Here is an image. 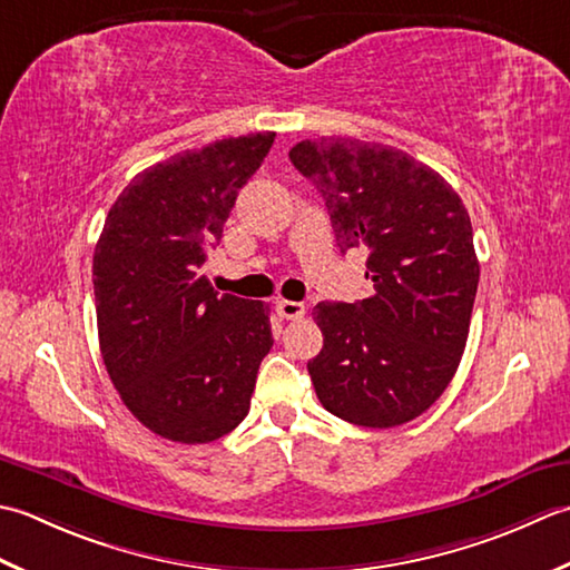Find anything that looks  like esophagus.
Instances as JSON below:
<instances>
[{
	"mask_svg": "<svg viewBox=\"0 0 570 570\" xmlns=\"http://www.w3.org/2000/svg\"><path fill=\"white\" fill-rule=\"evenodd\" d=\"M277 315L283 320H302L305 317V305L302 302H293V299H277Z\"/></svg>",
	"mask_w": 570,
	"mask_h": 570,
	"instance_id": "1",
	"label": "esophagus"
}]
</instances>
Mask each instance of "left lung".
<instances>
[{"label":"left lung","mask_w":570,"mask_h":570,"mask_svg":"<svg viewBox=\"0 0 570 570\" xmlns=\"http://www.w3.org/2000/svg\"><path fill=\"white\" fill-rule=\"evenodd\" d=\"M289 161L322 194L340 250H366L374 283L366 299L312 312L317 399L354 425L409 423L443 396L468 344L480 283L468 208L438 171L381 142L305 139Z\"/></svg>","instance_id":"left-lung-1"}]
</instances>
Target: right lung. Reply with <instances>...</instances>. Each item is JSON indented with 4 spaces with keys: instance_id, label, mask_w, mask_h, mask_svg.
<instances>
[{
    "instance_id": "obj_1",
    "label": "right lung",
    "mask_w": 570,
    "mask_h": 570,
    "mask_svg": "<svg viewBox=\"0 0 570 570\" xmlns=\"http://www.w3.org/2000/svg\"><path fill=\"white\" fill-rule=\"evenodd\" d=\"M273 139H218L139 171L110 206L92 255L110 381L139 423L174 443L234 431L273 346L271 307L218 295L202 275Z\"/></svg>"
}]
</instances>
